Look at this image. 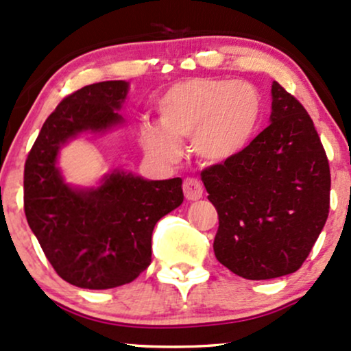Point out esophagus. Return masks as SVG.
I'll return each instance as SVG.
<instances>
[{
  "label": "esophagus",
  "mask_w": 351,
  "mask_h": 351,
  "mask_svg": "<svg viewBox=\"0 0 351 351\" xmlns=\"http://www.w3.org/2000/svg\"><path fill=\"white\" fill-rule=\"evenodd\" d=\"M183 191H184V197H186L188 201H197L201 199L202 194V184L199 180L196 178H186L183 183Z\"/></svg>",
  "instance_id": "1"
}]
</instances>
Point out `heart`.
Here are the masks:
<instances>
[{"mask_svg":"<svg viewBox=\"0 0 351 351\" xmlns=\"http://www.w3.org/2000/svg\"><path fill=\"white\" fill-rule=\"evenodd\" d=\"M162 124L143 122L141 141L152 157H181V141L193 138L202 162L222 165L250 145L263 114V98L243 80L191 78L168 88L158 101Z\"/></svg>","mask_w":351,"mask_h":351,"instance_id":"1","label":"heart"}]
</instances>
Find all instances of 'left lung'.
<instances>
[{
    "label": "left lung",
    "mask_w": 351,
    "mask_h": 351,
    "mask_svg": "<svg viewBox=\"0 0 351 351\" xmlns=\"http://www.w3.org/2000/svg\"><path fill=\"white\" fill-rule=\"evenodd\" d=\"M217 209L216 258L245 280L298 271L330 208V168L314 122L280 83L269 125L237 158L201 173Z\"/></svg>",
    "instance_id": "1"
}]
</instances>
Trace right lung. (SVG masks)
I'll list each match as a JSON object with an SVG mask.
<instances>
[{
  "label": "right lung",
  "mask_w": 351,
  "mask_h": 351,
  "mask_svg": "<svg viewBox=\"0 0 351 351\" xmlns=\"http://www.w3.org/2000/svg\"><path fill=\"white\" fill-rule=\"evenodd\" d=\"M124 80L88 84L58 104L42 125L24 168V210L62 280L83 289L134 281L152 261L155 223L183 202L181 178L145 180L114 170L77 186L58 167L60 150L80 135L122 128Z\"/></svg>",
  "instance_id": "add662e5"
}]
</instances>
